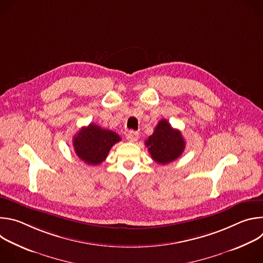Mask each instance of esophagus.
<instances>
[{
    "label": "esophagus",
    "instance_id": "34e87169",
    "mask_svg": "<svg viewBox=\"0 0 263 263\" xmlns=\"http://www.w3.org/2000/svg\"><path fill=\"white\" fill-rule=\"evenodd\" d=\"M126 138L128 141L130 142H134L138 139V133L136 131H129L127 134H126Z\"/></svg>",
    "mask_w": 263,
    "mask_h": 263
}]
</instances>
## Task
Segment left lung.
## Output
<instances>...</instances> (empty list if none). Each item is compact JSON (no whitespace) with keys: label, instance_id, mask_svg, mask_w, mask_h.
<instances>
[{"label":"left lung","instance_id":"8db88e82","mask_svg":"<svg viewBox=\"0 0 263 263\" xmlns=\"http://www.w3.org/2000/svg\"><path fill=\"white\" fill-rule=\"evenodd\" d=\"M145 145L154 161L166 164L182 155L185 141L179 130L174 129L166 120H161L153 134L145 140Z\"/></svg>","mask_w":263,"mask_h":263}]
</instances>
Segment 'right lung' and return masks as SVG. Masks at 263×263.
Masks as SVG:
<instances>
[{"label":"right lung","mask_w":263,"mask_h":263,"mask_svg":"<svg viewBox=\"0 0 263 263\" xmlns=\"http://www.w3.org/2000/svg\"><path fill=\"white\" fill-rule=\"evenodd\" d=\"M120 140L121 137L116 132L89 124L74 134L72 144L74 153L81 160L97 165L106 159L110 148Z\"/></svg>","instance_id":"1"}]
</instances>
